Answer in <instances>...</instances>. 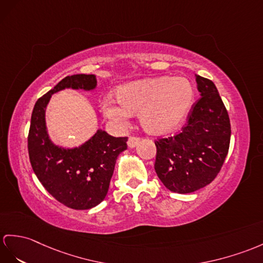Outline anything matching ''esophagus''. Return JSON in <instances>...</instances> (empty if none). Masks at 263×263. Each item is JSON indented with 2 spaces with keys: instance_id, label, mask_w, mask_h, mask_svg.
I'll list each match as a JSON object with an SVG mask.
<instances>
[{
  "instance_id": "obj_1",
  "label": "esophagus",
  "mask_w": 263,
  "mask_h": 263,
  "mask_svg": "<svg viewBox=\"0 0 263 263\" xmlns=\"http://www.w3.org/2000/svg\"><path fill=\"white\" fill-rule=\"evenodd\" d=\"M140 138L139 137H134V136H130L129 138H128V142H127V145L129 148H134V147H136L139 143Z\"/></svg>"
}]
</instances>
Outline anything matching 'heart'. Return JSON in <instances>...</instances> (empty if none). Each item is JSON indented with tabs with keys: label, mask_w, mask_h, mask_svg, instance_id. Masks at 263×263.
Returning a JSON list of instances; mask_svg holds the SVG:
<instances>
[{
	"label": "heart",
	"mask_w": 263,
	"mask_h": 263,
	"mask_svg": "<svg viewBox=\"0 0 263 263\" xmlns=\"http://www.w3.org/2000/svg\"><path fill=\"white\" fill-rule=\"evenodd\" d=\"M116 98L106 96L101 102L102 112L115 126L125 127L132 115L139 114L147 133L166 135L187 117L194 88L184 77H157L120 86Z\"/></svg>",
	"instance_id": "1"
}]
</instances>
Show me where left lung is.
<instances>
[{
    "mask_svg": "<svg viewBox=\"0 0 263 263\" xmlns=\"http://www.w3.org/2000/svg\"><path fill=\"white\" fill-rule=\"evenodd\" d=\"M196 77L201 98L192 106L187 124L175 136L155 142V171L166 189L192 193L212 182L226 159L231 125L219 91L210 79Z\"/></svg>",
    "mask_w": 263,
    "mask_h": 263,
    "instance_id": "8db88e82",
    "label": "left lung"
}]
</instances>
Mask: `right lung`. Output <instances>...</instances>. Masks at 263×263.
<instances>
[{"label":"right lung","mask_w":263,"mask_h":263,"mask_svg":"<svg viewBox=\"0 0 263 263\" xmlns=\"http://www.w3.org/2000/svg\"><path fill=\"white\" fill-rule=\"evenodd\" d=\"M97 86L95 74H73L35 102L28 136L29 157L34 174L57 201L73 210L98 205L107 195L116 159L127 149V137H112L98 129L85 144L63 148L49 138L46 108L51 96L66 88L92 90Z\"/></svg>","instance_id":"1"}]
</instances>
